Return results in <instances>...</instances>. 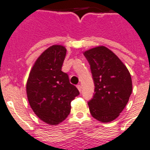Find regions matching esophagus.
<instances>
[{"mask_svg": "<svg viewBox=\"0 0 150 150\" xmlns=\"http://www.w3.org/2000/svg\"><path fill=\"white\" fill-rule=\"evenodd\" d=\"M77 88H78V89L79 90L80 92H81V85H80V84L77 85Z\"/></svg>", "mask_w": 150, "mask_h": 150, "instance_id": "obj_1", "label": "esophagus"}]
</instances>
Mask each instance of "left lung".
Masks as SVG:
<instances>
[{
	"label": "left lung",
	"mask_w": 150,
	"mask_h": 150,
	"mask_svg": "<svg viewBox=\"0 0 150 150\" xmlns=\"http://www.w3.org/2000/svg\"><path fill=\"white\" fill-rule=\"evenodd\" d=\"M90 65L95 84L89 111L98 121L108 123L119 116L132 94L129 72L117 55L107 47H98L83 53Z\"/></svg>",
	"instance_id": "1"
}]
</instances>
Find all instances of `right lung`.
Instances as JSON below:
<instances>
[{"label": "right lung", "mask_w": 150, "mask_h": 150, "mask_svg": "<svg viewBox=\"0 0 150 150\" xmlns=\"http://www.w3.org/2000/svg\"><path fill=\"white\" fill-rule=\"evenodd\" d=\"M67 50L54 45L43 52L35 63L26 83L31 108L43 122L56 125L70 113L71 101L80 94L61 71Z\"/></svg>", "instance_id": "1"}]
</instances>
